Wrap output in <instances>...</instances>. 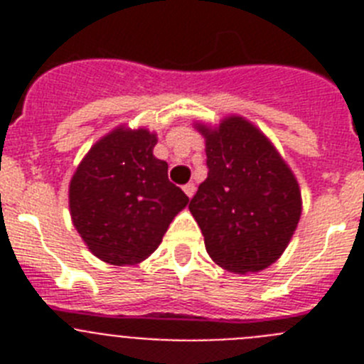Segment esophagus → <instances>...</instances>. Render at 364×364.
Masks as SVG:
<instances>
[{
	"mask_svg": "<svg viewBox=\"0 0 364 364\" xmlns=\"http://www.w3.org/2000/svg\"><path fill=\"white\" fill-rule=\"evenodd\" d=\"M195 191H197V188H195V184H193V182H189V184L184 186V193H186V195H188L189 198H191L193 195H195Z\"/></svg>",
	"mask_w": 364,
	"mask_h": 364,
	"instance_id": "34e87169",
	"label": "esophagus"
}]
</instances>
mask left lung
<instances>
[{
	"label": "left lung",
	"mask_w": 364,
	"mask_h": 364,
	"mask_svg": "<svg viewBox=\"0 0 364 364\" xmlns=\"http://www.w3.org/2000/svg\"><path fill=\"white\" fill-rule=\"evenodd\" d=\"M205 140L208 178L189 202L205 252L231 273L262 272L290 244L302 211L294 171L268 136L244 117L228 114Z\"/></svg>",
	"instance_id": "obj_1"
}]
</instances>
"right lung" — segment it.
<instances>
[{"mask_svg":"<svg viewBox=\"0 0 364 364\" xmlns=\"http://www.w3.org/2000/svg\"><path fill=\"white\" fill-rule=\"evenodd\" d=\"M156 133L118 125L78 164L69 184L73 224L89 252L112 266L146 260L189 204L153 154Z\"/></svg>","mask_w":364,"mask_h":364,"instance_id":"1","label":"right lung"}]
</instances>
